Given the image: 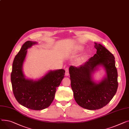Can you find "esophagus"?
I'll return each mask as SVG.
<instances>
[{
  "instance_id": "esophagus-1",
  "label": "esophagus",
  "mask_w": 129,
  "mask_h": 129,
  "mask_svg": "<svg viewBox=\"0 0 129 129\" xmlns=\"http://www.w3.org/2000/svg\"><path fill=\"white\" fill-rule=\"evenodd\" d=\"M65 71H66V73L65 74L66 76H68L69 75V69H68V68H67L65 69Z\"/></svg>"
}]
</instances>
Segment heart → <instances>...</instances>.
I'll return each mask as SVG.
<instances>
[{
	"mask_svg": "<svg viewBox=\"0 0 129 129\" xmlns=\"http://www.w3.org/2000/svg\"><path fill=\"white\" fill-rule=\"evenodd\" d=\"M79 50H82V47H79Z\"/></svg>",
	"mask_w": 129,
	"mask_h": 129,
	"instance_id": "heart-1",
	"label": "heart"
}]
</instances>
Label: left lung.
<instances>
[{"label":"left lung","mask_w":129,"mask_h":129,"mask_svg":"<svg viewBox=\"0 0 129 129\" xmlns=\"http://www.w3.org/2000/svg\"><path fill=\"white\" fill-rule=\"evenodd\" d=\"M95 44L97 51L93 57L78 67L69 68L75 101L81 107L89 110L99 109L107 105L118 86L114 56L102 45ZM100 65L105 68L107 77L97 84L92 81L91 74Z\"/></svg>","instance_id":"8db88e82"}]
</instances>
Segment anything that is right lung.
I'll return each instance as SVG.
<instances>
[{
    "mask_svg": "<svg viewBox=\"0 0 129 129\" xmlns=\"http://www.w3.org/2000/svg\"><path fill=\"white\" fill-rule=\"evenodd\" d=\"M35 44L36 43L28 41L22 45L13 60L11 81L13 93L18 102L27 108L40 110L47 108L52 102L56 88L63 79L65 71H50L36 81L26 79L22 71L23 63L26 49Z\"/></svg>",
    "mask_w": 129,
    "mask_h": 129,
    "instance_id": "obj_1",
    "label": "right lung"
}]
</instances>
